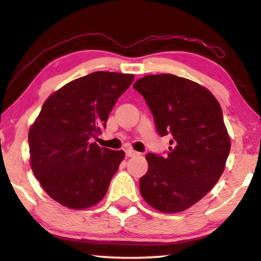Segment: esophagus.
I'll list each match as a JSON object with an SVG mask.
<instances>
[{"label": "esophagus", "mask_w": 261, "mask_h": 261, "mask_svg": "<svg viewBox=\"0 0 261 261\" xmlns=\"http://www.w3.org/2000/svg\"><path fill=\"white\" fill-rule=\"evenodd\" d=\"M125 155H126V157H134V156L137 155V152H136L135 150H132V149H126L125 150Z\"/></svg>", "instance_id": "obj_1"}]
</instances>
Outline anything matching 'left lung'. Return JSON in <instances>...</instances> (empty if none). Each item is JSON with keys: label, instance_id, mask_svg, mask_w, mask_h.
Returning <instances> with one entry per match:
<instances>
[{"label": "left lung", "instance_id": "8db88e82", "mask_svg": "<svg viewBox=\"0 0 261 261\" xmlns=\"http://www.w3.org/2000/svg\"><path fill=\"white\" fill-rule=\"evenodd\" d=\"M134 89L145 99L160 136H171L166 156L146 155L143 199L162 213L186 211L225 170L230 141L221 106L205 87L174 74L145 75Z\"/></svg>", "mask_w": 261, "mask_h": 261}]
</instances>
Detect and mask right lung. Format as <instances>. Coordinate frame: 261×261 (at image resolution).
<instances>
[{"instance_id": "right-lung-1", "label": "right lung", "mask_w": 261, "mask_h": 261, "mask_svg": "<svg viewBox=\"0 0 261 261\" xmlns=\"http://www.w3.org/2000/svg\"><path fill=\"white\" fill-rule=\"evenodd\" d=\"M134 79V74L93 72L66 84L43 102L28 134L31 167L57 202L85 209L105 196L125 153L91 139L106 127L112 108Z\"/></svg>"}]
</instances>
